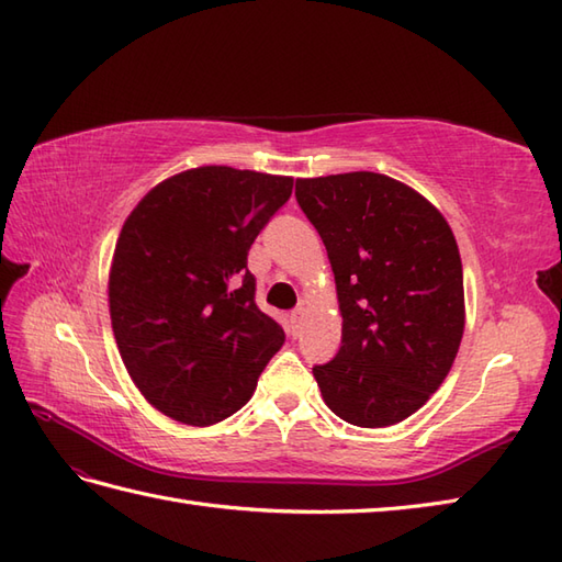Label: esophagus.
<instances>
[{
    "instance_id": "esophagus-1",
    "label": "esophagus",
    "mask_w": 562,
    "mask_h": 562,
    "mask_svg": "<svg viewBox=\"0 0 562 562\" xmlns=\"http://www.w3.org/2000/svg\"><path fill=\"white\" fill-rule=\"evenodd\" d=\"M303 319H305V307H297L291 313V327H293V334L301 331L303 327Z\"/></svg>"
}]
</instances>
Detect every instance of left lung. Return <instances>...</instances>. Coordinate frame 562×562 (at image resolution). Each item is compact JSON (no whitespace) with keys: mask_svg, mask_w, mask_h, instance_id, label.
Wrapping results in <instances>:
<instances>
[{"mask_svg":"<svg viewBox=\"0 0 562 562\" xmlns=\"http://www.w3.org/2000/svg\"><path fill=\"white\" fill-rule=\"evenodd\" d=\"M331 261L341 348L315 366L324 404L358 428L402 423L450 372L464 334V273L442 214L380 172L295 180Z\"/></svg>","mask_w":562,"mask_h":562,"instance_id":"1","label":"left lung"}]
</instances>
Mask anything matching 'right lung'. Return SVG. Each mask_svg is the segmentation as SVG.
<instances>
[{"label": "right lung", "instance_id": "right-lung-1", "mask_svg": "<svg viewBox=\"0 0 562 562\" xmlns=\"http://www.w3.org/2000/svg\"><path fill=\"white\" fill-rule=\"evenodd\" d=\"M293 178L228 166L156 184L122 226L110 267V319L146 402L187 426H214L252 396L283 346L255 303L247 252L289 202Z\"/></svg>", "mask_w": 562, "mask_h": 562}]
</instances>
